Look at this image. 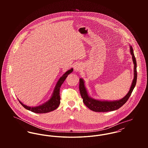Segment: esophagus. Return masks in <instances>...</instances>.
I'll return each instance as SVG.
<instances>
[{"instance_id":"obj_1","label":"esophagus","mask_w":148,"mask_h":148,"mask_svg":"<svg viewBox=\"0 0 148 148\" xmlns=\"http://www.w3.org/2000/svg\"><path fill=\"white\" fill-rule=\"evenodd\" d=\"M80 64H76L74 66V69L75 71H79V70L80 69Z\"/></svg>"}]
</instances>
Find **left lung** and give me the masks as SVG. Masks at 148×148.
<instances>
[{"instance_id":"1","label":"left lung","mask_w":148,"mask_h":148,"mask_svg":"<svg viewBox=\"0 0 148 148\" xmlns=\"http://www.w3.org/2000/svg\"><path fill=\"white\" fill-rule=\"evenodd\" d=\"M130 52L132 56V60L134 64V79L133 80L129 91L127 93V95L124 96L123 99L116 101H101L92 99L88 95L85 86L84 80L82 78L80 79L79 90L81 96L83 99L85 105L90 110L97 112H106L109 111H113L119 109L127 101L136 86L137 76L136 69V60L133 53V48L131 45H130Z\"/></svg>"}]
</instances>
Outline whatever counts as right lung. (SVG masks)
I'll return each mask as SVG.
<instances>
[{
    "instance_id": "add662e5",
    "label": "right lung",
    "mask_w": 148,
    "mask_h": 148,
    "mask_svg": "<svg viewBox=\"0 0 148 148\" xmlns=\"http://www.w3.org/2000/svg\"><path fill=\"white\" fill-rule=\"evenodd\" d=\"M73 70V68H71V69L67 71L59 79V80H58L57 84L55 86V88L54 89V90L51 97L48 101L42 104V105L38 106H35V107H31V106H28L23 104L18 100L19 103L21 104V106L26 109L36 113H48L55 110L56 108H58V106H59L60 103V87L62 84L65 81V80L66 79L68 75L70 74L71 72H72Z\"/></svg>"
}]
</instances>
